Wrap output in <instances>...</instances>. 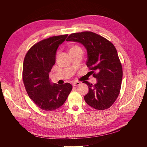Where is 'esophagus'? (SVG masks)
Returning <instances> with one entry per match:
<instances>
[{
  "mask_svg": "<svg viewBox=\"0 0 147 147\" xmlns=\"http://www.w3.org/2000/svg\"><path fill=\"white\" fill-rule=\"evenodd\" d=\"M80 84V82H73V86H78Z\"/></svg>",
  "mask_w": 147,
  "mask_h": 147,
  "instance_id": "esophagus-1",
  "label": "esophagus"
}]
</instances>
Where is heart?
I'll return each mask as SVG.
<instances>
[{
  "mask_svg": "<svg viewBox=\"0 0 147 147\" xmlns=\"http://www.w3.org/2000/svg\"><path fill=\"white\" fill-rule=\"evenodd\" d=\"M76 48H80L78 46H74V47H73L71 49H76Z\"/></svg>",
  "mask_w": 147,
  "mask_h": 147,
  "instance_id": "b5f03b06",
  "label": "heart"
}]
</instances>
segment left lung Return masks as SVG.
Returning a JSON list of instances; mask_svg holds the SVG:
<instances>
[{
    "label": "left lung",
    "mask_w": 147,
    "mask_h": 147,
    "mask_svg": "<svg viewBox=\"0 0 147 147\" xmlns=\"http://www.w3.org/2000/svg\"><path fill=\"white\" fill-rule=\"evenodd\" d=\"M66 40L80 42L85 47L87 67L97 79L95 85L83 82L89 89L84 97L85 102L97 110L109 108L120 94L123 79V67L116 47L104 37L91 31L71 34Z\"/></svg>",
    "instance_id": "left-lung-1"
}]
</instances>
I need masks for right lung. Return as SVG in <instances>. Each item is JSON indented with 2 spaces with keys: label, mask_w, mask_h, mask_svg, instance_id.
Segmentation results:
<instances>
[{
  "label": "right lung",
  "mask_w": 147,
  "mask_h": 147,
  "mask_svg": "<svg viewBox=\"0 0 147 147\" xmlns=\"http://www.w3.org/2000/svg\"><path fill=\"white\" fill-rule=\"evenodd\" d=\"M67 35L54 36L39 41L28 50L24 59L22 78L25 89L29 97L43 111L59 108L72 90L69 83L51 84L49 76L55 64L57 50Z\"/></svg>",
  "instance_id": "obj_1"
}]
</instances>
